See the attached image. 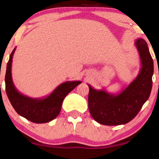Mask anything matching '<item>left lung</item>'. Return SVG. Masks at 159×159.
Wrapping results in <instances>:
<instances>
[{
	"mask_svg": "<svg viewBox=\"0 0 159 159\" xmlns=\"http://www.w3.org/2000/svg\"><path fill=\"white\" fill-rule=\"evenodd\" d=\"M139 54L141 68L138 76L117 94L105 89L96 90L90 84L88 96L89 111L93 118L105 125L128 123L138 114L147 101L152 87L153 61L147 42L138 38L134 42Z\"/></svg>",
	"mask_w": 159,
	"mask_h": 159,
	"instance_id": "obj_1",
	"label": "left lung"
}]
</instances>
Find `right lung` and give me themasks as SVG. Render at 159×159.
<instances>
[{
	"mask_svg": "<svg viewBox=\"0 0 159 159\" xmlns=\"http://www.w3.org/2000/svg\"><path fill=\"white\" fill-rule=\"evenodd\" d=\"M15 51L16 48L11 53L5 75L6 92L9 100L20 116L33 123H48L58 116L64 98L81 81H66L60 84L52 93L45 97L31 98L25 96L16 89L12 81L11 67Z\"/></svg>",
	"mask_w": 159,
	"mask_h": 159,
	"instance_id": "obj_1",
	"label": "right lung"
}]
</instances>
